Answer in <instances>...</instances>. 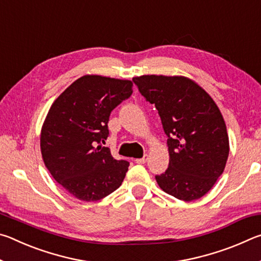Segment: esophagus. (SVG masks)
I'll use <instances>...</instances> for the list:
<instances>
[{"mask_svg":"<svg viewBox=\"0 0 261 261\" xmlns=\"http://www.w3.org/2000/svg\"><path fill=\"white\" fill-rule=\"evenodd\" d=\"M135 161H136V163H139V165H144V163L147 161V154H145V155L140 159H136Z\"/></svg>","mask_w":261,"mask_h":261,"instance_id":"esophagus-1","label":"esophagus"}]
</instances>
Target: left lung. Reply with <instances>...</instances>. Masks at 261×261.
<instances>
[{"label":"left lung","instance_id":"obj_1","mask_svg":"<svg viewBox=\"0 0 261 261\" xmlns=\"http://www.w3.org/2000/svg\"><path fill=\"white\" fill-rule=\"evenodd\" d=\"M132 82L155 106L167 136L169 165L155 175L159 187L179 200L199 199L223 173L229 155L226 123L218 106L185 77L146 74Z\"/></svg>","mask_w":261,"mask_h":261}]
</instances>
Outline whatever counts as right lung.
<instances>
[{"mask_svg":"<svg viewBox=\"0 0 261 261\" xmlns=\"http://www.w3.org/2000/svg\"><path fill=\"white\" fill-rule=\"evenodd\" d=\"M132 94V82L84 76L72 83L48 112L41 154L53 177L79 200L96 201L120 188L129 167L108 147L110 113Z\"/></svg>","mask_w":261,"mask_h":261,"instance_id":"obj_1","label":"right lung"}]
</instances>
